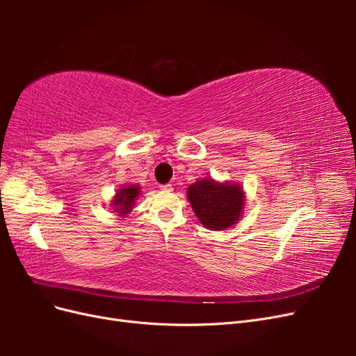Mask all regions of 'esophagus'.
Instances as JSON below:
<instances>
[{
    "label": "esophagus",
    "instance_id": "34e87169",
    "mask_svg": "<svg viewBox=\"0 0 356 356\" xmlns=\"http://www.w3.org/2000/svg\"><path fill=\"white\" fill-rule=\"evenodd\" d=\"M160 188L163 191H172V184H163V186H160Z\"/></svg>",
    "mask_w": 356,
    "mask_h": 356
}]
</instances>
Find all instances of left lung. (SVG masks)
I'll use <instances>...</instances> for the list:
<instances>
[{"label":"left lung","instance_id":"8db88e82","mask_svg":"<svg viewBox=\"0 0 356 356\" xmlns=\"http://www.w3.org/2000/svg\"><path fill=\"white\" fill-rule=\"evenodd\" d=\"M187 197L199 221L207 229L225 230L239 220L243 209V190L236 184H218L202 179L188 187Z\"/></svg>","mask_w":356,"mask_h":356}]
</instances>
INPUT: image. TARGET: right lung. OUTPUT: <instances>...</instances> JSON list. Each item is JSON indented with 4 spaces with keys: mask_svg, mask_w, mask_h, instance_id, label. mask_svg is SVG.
<instances>
[{
    "mask_svg": "<svg viewBox=\"0 0 356 356\" xmlns=\"http://www.w3.org/2000/svg\"><path fill=\"white\" fill-rule=\"evenodd\" d=\"M138 195H139V187H136V186H129L126 188L118 190L117 195H115V199L113 200L115 212L123 213V215L127 213V212H131V209L134 207L135 197Z\"/></svg>",
    "mask_w": 356,
    "mask_h": 356,
    "instance_id": "right-lung-1",
    "label": "right lung"
}]
</instances>
